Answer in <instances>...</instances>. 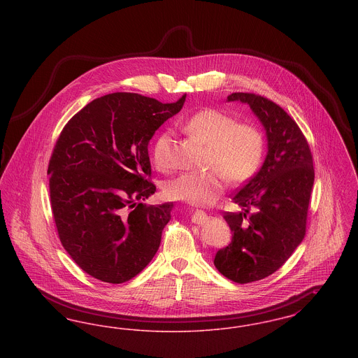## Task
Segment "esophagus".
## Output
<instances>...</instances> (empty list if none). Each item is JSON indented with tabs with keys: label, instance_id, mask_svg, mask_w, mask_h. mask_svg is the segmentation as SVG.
<instances>
[{
	"label": "esophagus",
	"instance_id": "1",
	"mask_svg": "<svg viewBox=\"0 0 358 358\" xmlns=\"http://www.w3.org/2000/svg\"><path fill=\"white\" fill-rule=\"evenodd\" d=\"M208 220V215L203 212V210H196L193 215H192V222L197 224V225H203Z\"/></svg>",
	"mask_w": 358,
	"mask_h": 358
}]
</instances>
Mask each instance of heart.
<instances>
[{"label": "heart", "mask_w": 358, "mask_h": 358, "mask_svg": "<svg viewBox=\"0 0 358 358\" xmlns=\"http://www.w3.org/2000/svg\"><path fill=\"white\" fill-rule=\"evenodd\" d=\"M187 136L206 145V171L180 174L168 181V199L189 205H209L222 196L227 181L243 184L259 171L264 157V136L252 123L238 120L217 108H205L181 123ZM171 134L164 131L154 141V166L166 171L171 166Z\"/></svg>", "instance_id": "b5f03b06"}]
</instances>
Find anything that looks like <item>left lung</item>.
<instances>
[{
  "label": "left lung",
  "mask_w": 358,
  "mask_h": 358,
  "mask_svg": "<svg viewBox=\"0 0 358 358\" xmlns=\"http://www.w3.org/2000/svg\"><path fill=\"white\" fill-rule=\"evenodd\" d=\"M234 101L250 104L268 139L263 166L234 197L243 210L224 215L232 241L213 262L244 285L278 271L305 238L314 166L306 136L279 104L251 92H234Z\"/></svg>",
  "instance_id": "1"
}]
</instances>
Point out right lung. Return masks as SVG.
Listing matches in <instances>:
<instances>
[{"mask_svg": "<svg viewBox=\"0 0 358 358\" xmlns=\"http://www.w3.org/2000/svg\"><path fill=\"white\" fill-rule=\"evenodd\" d=\"M185 98L108 94L76 113L57 138L48 164L52 213L64 250L92 278L127 282L158 251L173 204L142 203L155 192L148 145Z\"/></svg>", "mask_w": 358, "mask_h": 358, "instance_id": "right-lung-1", "label": "right lung"}]
</instances>
